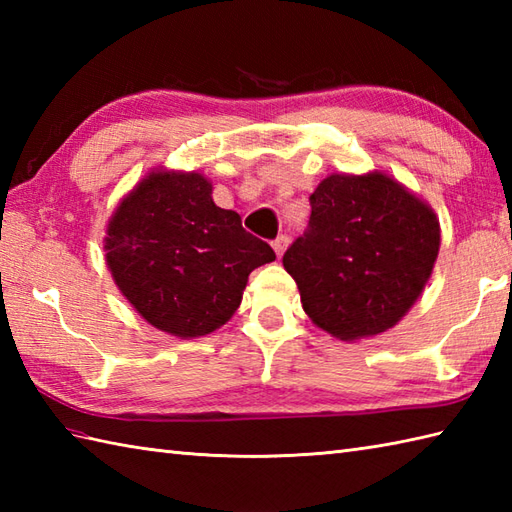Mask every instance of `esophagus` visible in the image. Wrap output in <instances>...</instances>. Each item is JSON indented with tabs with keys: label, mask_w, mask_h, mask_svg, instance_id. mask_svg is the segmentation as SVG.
<instances>
[{
	"label": "esophagus",
	"mask_w": 512,
	"mask_h": 512,
	"mask_svg": "<svg viewBox=\"0 0 512 512\" xmlns=\"http://www.w3.org/2000/svg\"><path fill=\"white\" fill-rule=\"evenodd\" d=\"M288 244H290V237L288 235H279L275 242H273V248H275V253H277V257H281L286 253V248H288Z\"/></svg>",
	"instance_id": "34e87169"
}]
</instances>
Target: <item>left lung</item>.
<instances>
[{
    "mask_svg": "<svg viewBox=\"0 0 512 512\" xmlns=\"http://www.w3.org/2000/svg\"><path fill=\"white\" fill-rule=\"evenodd\" d=\"M310 206V228L284 255L303 310L341 341L394 328L436 266V211L385 171L332 173Z\"/></svg>",
    "mask_w": 512,
    "mask_h": 512,
    "instance_id": "8db88e82",
    "label": "left lung"
}]
</instances>
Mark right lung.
Wrapping results in <instances>:
<instances>
[{
  "label": "right lung",
  "instance_id": "1",
  "mask_svg": "<svg viewBox=\"0 0 512 512\" xmlns=\"http://www.w3.org/2000/svg\"><path fill=\"white\" fill-rule=\"evenodd\" d=\"M211 193L204 173L154 169L105 228L114 284L149 325L178 339L222 328L242 303L248 275L275 262V250Z\"/></svg>",
  "mask_w": 512,
  "mask_h": 512
}]
</instances>
